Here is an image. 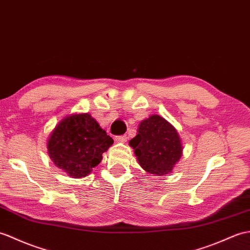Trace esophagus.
<instances>
[{
  "instance_id": "1",
  "label": "esophagus",
  "mask_w": 250,
  "mask_h": 250,
  "mask_svg": "<svg viewBox=\"0 0 250 250\" xmlns=\"http://www.w3.org/2000/svg\"><path fill=\"white\" fill-rule=\"evenodd\" d=\"M126 135H118L115 137V141L118 142V143H125L126 142Z\"/></svg>"
}]
</instances>
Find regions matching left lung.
I'll list each match as a JSON object with an SVG mask.
<instances>
[{"mask_svg": "<svg viewBox=\"0 0 250 250\" xmlns=\"http://www.w3.org/2000/svg\"><path fill=\"white\" fill-rule=\"evenodd\" d=\"M138 163L153 175L171 172L182 155V146L177 130L158 115L143 120L137 135L130 141Z\"/></svg>", "mask_w": 250, "mask_h": 250, "instance_id": "1", "label": "left lung"}]
</instances>
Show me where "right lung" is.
<instances>
[{
    "label": "right lung",
    "mask_w": 250,
    "mask_h": 250,
    "mask_svg": "<svg viewBox=\"0 0 250 250\" xmlns=\"http://www.w3.org/2000/svg\"><path fill=\"white\" fill-rule=\"evenodd\" d=\"M113 138L88 114L66 117L56 125L48 141L53 163L73 178L86 177L112 146Z\"/></svg>",
    "instance_id": "1"
}]
</instances>
